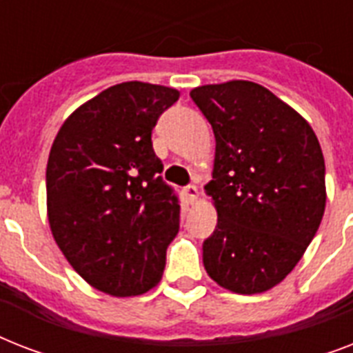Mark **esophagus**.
<instances>
[{
    "instance_id": "obj_1",
    "label": "esophagus",
    "mask_w": 353,
    "mask_h": 353,
    "mask_svg": "<svg viewBox=\"0 0 353 353\" xmlns=\"http://www.w3.org/2000/svg\"><path fill=\"white\" fill-rule=\"evenodd\" d=\"M183 194H185V198H187L188 203H196L198 201V187L196 185H188V187L183 188Z\"/></svg>"
}]
</instances>
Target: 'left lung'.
<instances>
[{
    "instance_id": "8db88e82",
    "label": "left lung",
    "mask_w": 353,
    "mask_h": 353,
    "mask_svg": "<svg viewBox=\"0 0 353 353\" xmlns=\"http://www.w3.org/2000/svg\"><path fill=\"white\" fill-rule=\"evenodd\" d=\"M190 97L216 139L205 190L218 225L203 241V265L232 293H263L293 271L321 225L323 150L306 119L263 85L231 80Z\"/></svg>"
}]
</instances>
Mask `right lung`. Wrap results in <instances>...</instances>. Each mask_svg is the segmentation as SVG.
<instances>
[{
    "label": "right lung",
    "mask_w": 353,
    "mask_h": 353,
    "mask_svg": "<svg viewBox=\"0 0 353 353\" xmlns=\"http://www.w3.org/2000/svg\"><path fill=\"white\" fill-rule=\"evenodd\" d=\"M179 91L112 85L74 110L47 161V218L73 269L95 290L135 296L163 276L179 199L159 176L152 130Z\"/></svg>",
    "instance_id": "right-lung-1"
}]
</instances>
